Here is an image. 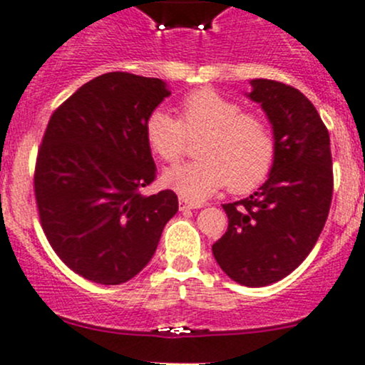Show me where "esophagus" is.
Wrapping results in <instances>:
<instances>
[{"label": "esophagus", "instance_id": "1", "mask_svg": "<svg viewBox=\"0 0 365 365\" xmlns=\"http://www.w3.org/2000/svg\"><path fill=\"white\" fill-rule=\"evenodd\" d=\"M180 205V212H187V210H197V208H202V202H194V201H189V199L185 197H180L178 201Z\"/></svg>", "mask_w": 365, "mask_h": 365}]
</instances>
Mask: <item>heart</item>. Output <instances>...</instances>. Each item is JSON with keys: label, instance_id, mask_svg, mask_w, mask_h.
Listing matches in <instances>:
<instances>
[{"label": "heart", "instance_id": "heart-1", "mask_svg": "<svg viewBox=\"0 0 365 365\" xmlns=\"http://www.w3.org/2000/svg\"><path fill=\"white\" fill-rule=\"evenodd\" d=\"M182 120L157 108L145 120L148 147L166 163L185 150V131L205 133L195 163L168 170L163 183L189 201H202L222 187L236 194L250 192L266 180L274 163L273 131L264 118L243 113L236 101L217 91L189 92L180 105Z\"/></svg>", "mask_w": 365, "mask_h": 365}]
</instances>
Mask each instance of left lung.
Returning a JSON list of instances; mask_svg holds the SVG:
<instances>
[{"label": "left lung", "instance_id": "8db88e82", "mask_svg": "<svg viewBox=\"0 0 365 365\" xmlns=\"http://www.w3.org/2000/svg\"><path fill=\"white\" fill-rule=\"evenodd\" d=\"M252 101L266 113L276 143L267 180L248 197L224 205L227 232L213 245L215 260L245 287H266L290 274L313 250L332 201L327 128L313 103L294 87L250 80Z\"/></svg>", "mask_w": 365, "mask_h": 365}]
</instances>
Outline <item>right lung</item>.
I'll use <instances>...</instances> for the list:
<instances>
[{
  "label": "right lung",
  "mask_w": 365,
  "mask_h": 365,
  "mask_svg": "<svg viewBox=\"0 0 365 365\" xmlns=\"http://www.w3.org/2000/svg\"><path fill=\"white\" fill-rule=\"evenodd\" d=\"M170 94L160 78L105 73L48 120L34 170L38 213L53 252L86 279L136 276L178 212L173 190L141 194L157 171L145 120Z\"/></svg>",
  "instance_id": "1"
}]
</instances>
